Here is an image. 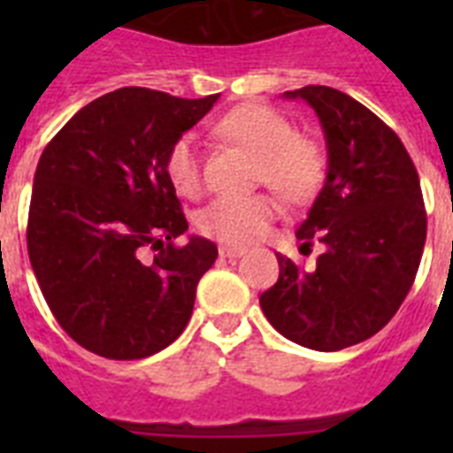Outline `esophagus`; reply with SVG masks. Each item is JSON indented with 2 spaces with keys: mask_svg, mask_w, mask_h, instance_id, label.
<instances>
[{
  "mask_svg": "<svg viewBox=\"0 0 453 453\" xmlns=\"http://www.w3.org/2000/svg\"><path fill=\"white\" fill-rule=\"evenodd\" d=\"M219 251H220V256H223V258H240V256L247 254V249L230 247V244H223V247H220Z\"/></svg>",
  "mask_w": 453,
  "mask_h": 453,
  "instance_id": "obj_1",
  "label": "esophagus"
}]
</instances>
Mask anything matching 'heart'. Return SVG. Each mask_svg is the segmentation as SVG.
<instances>
[{"label":"heart","mask_w":453,"mask_h":453,"mask_svg":"<svg viewBox=\"0 0 453 453\" xmlns=\"http://www.w3.org/2000/svg\"><path fill=\"white\" fill-rule=\"evenodd\" d=\"M226 138L247 148L261 159V180L284 199L303 204L315 197L324 183L326 157L322 148L298 136L296 124L282 112L247 103L230 110L216 124ZM166 176L178 195L197 197L202 190V152L195 134H183L166 155ZM280 204L273 195L211 199L197 211L199 233L227 244H247L258 240L277 219Z\"/></svg>","instance_id":"b5f03b06"}]
</instances>
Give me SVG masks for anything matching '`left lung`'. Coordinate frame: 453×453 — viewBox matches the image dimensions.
<instances>
[{
  "instance_id": "1",
  "label": "left lung",
  "mask_w": 453,
  "mask_h": 453,
  "mask_svg": "<svg viewBox=\"0 0 453 453\" xmlns=\"http://www.w3.org/2000/svg\"><path fill=\"white\" fill-rule=\"evenodd\" d=\"M326 141V180L296 230L322 242L315 270L277 254L280 280L261 294L263 315L284 338L334 352L379 334L414 284L426 244L418 173L388 124L331 87H303Z\"/></svg>"
}]
</instances>
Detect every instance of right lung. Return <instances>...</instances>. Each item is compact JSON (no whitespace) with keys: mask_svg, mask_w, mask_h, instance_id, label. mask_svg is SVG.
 <instances>
[{"mask_svg":"<svg viewBox=\"0 0 453 453\" xmlns=\"http://www.w3.org/2000/svg\"><path fill=\"white\" fill-rule=\"evenodd\" d=\"M216 101L117 88L84 105L39 157L27 216L32 270L67 336L101 357H150L190 319L219 249L197 234L173 247L188 220L166 155Z\"/></svg>","mask_w":453,"mask_h":453,"instance_id":"obj_1","label":"right lung"}]
</instances>
